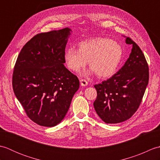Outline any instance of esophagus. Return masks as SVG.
Masks as SVG:
<instances>
[{
	"label": "esophagus",
	"mask_w": 160,
	"mask_h": 160,
	"mask_svg": "<svg viewBox=\"0 0 160 160\" xmlns=\"http://www.w3.org/2000/svg\"><path fill=\"white\" fill-rule=\"evenodd\" d=\"M80 84L82 85V87H86L88 85V82L84 79H81L80 80Z\"/></svg>",
	"instance_id": "1"
}]
</instances>
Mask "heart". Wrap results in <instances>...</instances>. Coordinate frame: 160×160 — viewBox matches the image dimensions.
Returning a JSON list of instances; mask_svg holds the SVG:
<instances>
[{"instance_id": "1", "label": "heart", "mask_w": 160, "mask_h": 160, "mask_svg": "<svg viewBox=\"0 0 160 160\" xmlns=\"http://www.w3.org/2000/svg\"><path fill=\"white\" fill-rule=\"evenodd\" d=\"M124 52L117 41L107 38H97L82 41L78 50L70 47L64 53V60L71 71L78 72L88 61L90 69L83 76L96 73L102 78L111 77L116 72L123 59Z\"/></svg>"}]
</instances>
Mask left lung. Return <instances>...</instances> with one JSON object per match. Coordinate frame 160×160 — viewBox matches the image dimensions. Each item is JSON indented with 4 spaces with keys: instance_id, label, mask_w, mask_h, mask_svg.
Segmentation results:
<instances>
[{
    "instance_id": "obj_1",
    "label": "left lung",
    "mask_w": 160,
    "mask_h": 160,
    "mask_svg": "<svg viewBox=\"0 0 160 160\" xmlns=\"http://www.w3.org/2000/svg\"><path fill=\"white\" fill-rule=\"evenodd\" d=\"M125 38L132 49L124 66L109 79L94 85L97 98L93 107L107 124L130 118L140 106L148 83V66L144 53L136 43Z\"/></svg>"
}]
</instances>
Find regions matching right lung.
Here are the masks:
<instances>
[{
    "mask_svg": "<svg viewBox=\"0 0 160 160\" xmlns=\"http://www.w3.org/2000/svg\"><path fill=\"white\" fill-rule=\"evenodd\" d=\"M71 29L39 33L20 51L13 73L15 96L28 117L53 127L69 110L80 82L64 67V53Z\"/></svg>",
    "mask_w": 160,
    "mask_h": 160,
    "instance_id": "1",
    "label": "right lung"
}]
</instances>
